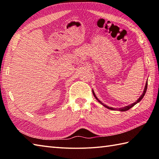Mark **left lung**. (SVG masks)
Listing matches in <instances>:
<instances>
[{"instance_id":"obj_1","label":"left lung","mask_w":159,"mask_h":159,"mask_svg":"<svg viewBox=\"0 0 159 159\" xmlns=\"http://www.w3.org/2000/svg\"><path fill=\"white\" fill-rule=\"evenodd\" d=\"M147 82H146V85H145V87H144V91H143V93L141 95V96L140 97V98H138V101H136V102H133V104H131V105H128V106H126V107H121V108H113V107H108V106H107L106 105H104L103 103H102V102H101L99 101V100L98 99V98H97V97L96 96V95H95V93H94V92H93V91H93V96H94V97H95V98H96V100L97 101H98L101 104H102V105H104V106L105 107H107V109H110V110H119V111H121V112H125V111H127V110H129V109H130V108H131L132 107H133L134 106V105H135V104H137L138 102H140L142 99H143V98L144 97V94H145V93H146V91H147Z\"/></svg>"}]
</instances>
